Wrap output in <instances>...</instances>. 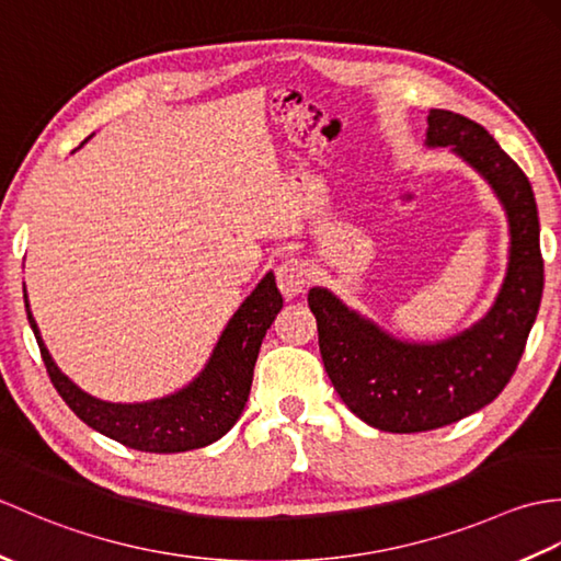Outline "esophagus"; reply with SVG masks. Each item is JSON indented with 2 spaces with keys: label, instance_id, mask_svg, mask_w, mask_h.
Instances as JSON below:
<instances>
[{
  "label": "esophagus",
  "instance_id": "1",
  "mask_svg": "<svg viewBox=\"0 0 561 561\" xmlns=\"http://www.w3.org/2000/svg\"><path fill=\"white\" fill-rule=\"evenodd\" d=\"M274 274H277L279 291L287 296V299H291V296H296V294H301L306 289V284H308V270H306L304 262L296 260V257L279 262L277 272H274Z\"/></svg>",
  "mask_w": 561,
  "mask_h": 561
}]
</instances>
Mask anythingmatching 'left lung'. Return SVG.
I'll return each mask as SVG.
<instances>
[{
  "label": "left lung",
  "instance_id": "1",
  "mask_svg": "<svg viewBox=\"0 0 561 561\" xmlns=\"http://www.w3.org/2000/svg\"><path fill=\"white\" fill-rule=\"evenodd\" d=\"M426 123V145L453 147L486 178L508 214V274L490 316L446 342L408 344L350 311L328 289L308 294L320 356L337 396L362 422L392 434L432 432L490 404L516 374L545 284L528 175L470 117L434 108Z\"/></svg>",
  "mask_w": 561,
  "mask_h": 561
}]
</instances>
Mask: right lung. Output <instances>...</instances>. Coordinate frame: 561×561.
<instances>
[{
    "instance_id": "right-lung-1",
    "label": "right lung",
    "mask_w": 561,
    "mask_h": 561,
    "mask_svg": "<svg viewBox=\"0 0 561 561\" xmlns=\"http://www.w3.org/2000/svg\"><path fill=\"white\" fill-rule=\"evenodd\" d=\"M23 304H26L33 335L38 340L47 376H50L59 398L81 422L127 448L145 453H183L214 444L238 422L250 396L262 337L284 301L274 284V274H267L229 320L199 378L175 396L137 404L91 398L89 392L71 383L45 350L38 325L31 316L26 289H23Z\"/></svg>"
}]
</instances>
